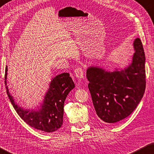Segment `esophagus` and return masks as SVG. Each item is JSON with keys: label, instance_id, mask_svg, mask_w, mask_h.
<instances>
[{"label": "esophagus", "instance_id": "34e87169", "mask_svg": "<svg viewBox=\"0 0 154 154\" xmlns=\"http://www.w3.org/2000/svg\"><path fill=\"white\" fill-rule=\"evenodd\" d=\"M74 76L77 78V79H83V70L80 67L77 68L74 71Z\"/></svg>", "mask_w": 154, "mask_h": 154}]
</instances>
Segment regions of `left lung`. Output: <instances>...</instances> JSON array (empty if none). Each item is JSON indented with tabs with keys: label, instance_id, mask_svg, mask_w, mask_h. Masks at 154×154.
I'll return each instance as SVG.
<instances>
[{
	"label": "left lung",
	"instance_id": "obj_1",
	"mask_svg": "<svg viewBox=\"0 0 154 154\" xmlns=\"http://www.w3.org/2000/svg\"><path fill=\"white\" fill-rule=\"evenodd\" d=\"M135 53L127 67L113 71L91 66L86 76L99 118L108 123L126 118L135 110L146 89V57L139 38L134 41Z\"/></svg>",
	"mask_w": 154,
	"mask_h": 154
}]
</instances>
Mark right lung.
I'll use <instances>...</instances> for the list:
<instances>
[{
    "instance_id": "add662e5",
    "label": "right lung",
    "mask_w": 154,
    "mask_h": 154,
    "mask_svg": "<svg viewBox=\"0 0 154 154\" xmlns=\"http://www.w3.org/2000/svg\"><path fill=\"white\" fill-rule=\"evenodd\" d=\"M7 66L5 68V83L12 105L20 118L31 127L47 133L57 131L63 125L64 103L69 93L75 87L68 73L57 75L51 80L43 103L37 109H24L16 102L7 85Z\"/></svg>"
}]
</instances>
